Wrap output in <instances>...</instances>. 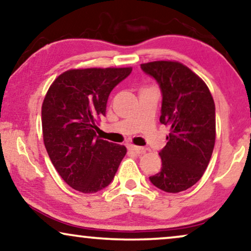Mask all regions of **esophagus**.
Instances as JSON below:
<instances>
[{
  "label": "esophagus",
  "instance_id": "34e87169",
  "mask_svg": "<svg viewBox=\"0 0 251 251\" xmlns=\"http://www.w3.org/2000/svg\"><path fill=\"white\" fill-rule=\"evenodd\" d=\"M128 150L129 151H132V152H135L137 154H140V153H144L145 152V149L144 147H140V146H136V145H128Z\"/></svg>",
  "mask_w": 251,
  "mask_h": 251
}]
</instances>
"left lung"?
I'll use <instances>...</instances> for the list:
<instances>
[{"label":"left lung","mask_w":251,"mask_h":251,"mask_svg":"<svg viewBox=\"0 0 251 251\" xmlns=\"http://www.w3.org/2000/svg\"><path fill=\"white\" fill-rule=\"evenodd\" d=\"M155 78L162 94L160 122L170 128L160 151L162 167L151 183L168 193L197 184L211 159L216 139L215 102L207 84L178 61L140 65Z\"/></svg>","instance_id":"left-lung-1"}]
</instances>
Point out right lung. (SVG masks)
Returning <instances> with one entry per match:
<instances>
[{
  "instance_id": "1",
  "label": "right lung",
  "mask_w": 251,
  "mask_h": 251,
  "mask_svg": "<svg viewBox=\"0 0 251 251\" xmlns=\"http://www.w3.org/2000/svg\"><path fill=\"white\" fill-rule=\"evenodd\" d=\"M131 67L84 68L60 74L42 104L47 152L60 177L82 193H96L111 184L126 153L123 145L97 136L108 96L131 73Z\"/></svg>"
}]
</instances>
